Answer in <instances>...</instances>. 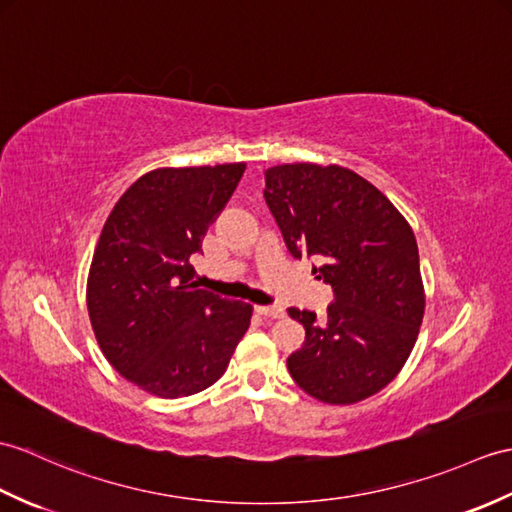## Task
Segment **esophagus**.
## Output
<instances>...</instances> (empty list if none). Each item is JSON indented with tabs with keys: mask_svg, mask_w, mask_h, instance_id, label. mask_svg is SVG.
<instances>
[{
	"mask_svg": "<svg viewBox=\"0 0 512 512\" xmlns=\"http://www.w3.org/2000/svg\"><path fill=\"white\" fill-rule=\"evenodd\" d=\"M255 312L266 318H283L285 310L281 305H255Z\"/></svg>",
	"mask_w": 512,
	"mask_h": 512,
	"instance_id": "obj_1",
	"label": "esophagus"
}]
</instances>
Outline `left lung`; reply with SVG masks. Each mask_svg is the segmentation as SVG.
I'll use <instances>...</instances> for the list:
<instances>
[{"label": "left lung", "instance_id": "left-lung-1", "mask_svg": "<svg viewBox=\"0 0 512 512\" xmlns=\"http://www.w3.org/2000/svg\"><path fill=\"white\" fill-rule=\"evenodd\" d=\"M266 205L292 257L323 261L325 316L290 307L305 342L288 371L325 403L362 401L388 386L417 342L425 310L419 248L406 218L340 165L292 163L266 172Z\"/></svg>", "mask_w": 512, "mask_h": 512}]
</instances>
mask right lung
Returning <instances> with one entry per match:
<instances>
[{"label":"right lung","instance_id":"right-lung-1","mask_svg":"<svg viewBox=\"0 0 512 512\" xmlns=\"http://www.w3.org/2000/svg\"><path fill=\"white\" fill-rule=\"evenodd\" d=\"M244 163L163 168L117 200L95 246L87 307L104 358L152 395H196L227 371L253 307L198 290L192 255Z\"/></svg>","mask_w":512,"mask_h":512}]
</instances>
